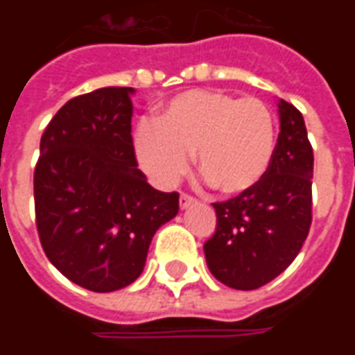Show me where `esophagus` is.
<instances>
[{"label":"esophagus","mask_w":355,"mask_h":355,"mask_svg":"<svg viewBox=\"0 0 355 355\" xmlns=\"http://www.w3.org/2000/svg\"><path fill=\"white\" fill-rule=\"evenodd\" d=\"M196 203V200H193L192 196H188V193H180V198H178V205H180V209H188L190 205H193Z\"/></svg>","instance_id":"34e87169"}]
</instances>
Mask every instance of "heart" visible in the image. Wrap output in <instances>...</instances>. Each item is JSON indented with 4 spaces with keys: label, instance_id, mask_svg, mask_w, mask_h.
Instances as JSON below:
<instances>
[{
    "label": "heart",
    "instance_id": "obj_1",
    "mask_svg": "<svg viewBox=\"0 0 355 355\" xmlns=\"http://www.w3.org/2000/svg\"><path fill=\"white\" fill-rule=\"evenodd\" d=\"M135 150L140 167L159 188L177 184L193 154L209 184L238 196L266 175L274 157V119L259 98L193 89L173 96L157 119L140 121Z\"/></svg>",
    "mask_w": 355,
    "mask_h": 355
}]
</instances>
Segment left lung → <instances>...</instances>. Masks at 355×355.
<instances>
[{"label":"left lung","instance_id":"1","mask_svg":"<svg viewBox=\"0 0 355 355\" xmlns=\"http://www.w3.org/2000/svg\"><path fill=\"white\" fill-rule=\"evenodd\" d=\"M279 137L266 175L251 190L213 203L216 230L203 245L211 274L232 289H259L282 274L312 224L313 152L304 117L277 101Z\"/></svg>","mask_w":355,"mask_h":355}]
</instances>
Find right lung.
Segmentation results:
<instances>
[{"instance_id": "add662e5", "label": "right lung", "mask_w": 355, "mask_h": 355, "mask_svg": "<svg viewBox=\"0 0 355 355\" xmlns=\"http://www.w3.org/2000/svg\"><path fill=\"white\" fill-rule=\"evenodd\" d=\"M132 87H102L68 101L51 119L34 173L35 224L47 259L83 289L112 293L144 270L178 193L159 192L137 165Z\"/></svg>"}]
</instances>
